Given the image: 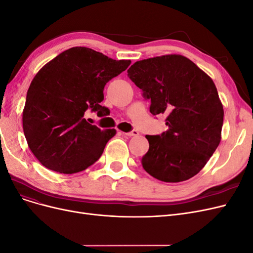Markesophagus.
<instances>
[{"mask_svg": "<svg viewBox=\"0 0 253 253\" xmlns=\"http://www.w3.org/2000/svg\"><path fill=\"white\" fill-rule=\"evenodd\" d=\"M124 135L126 136H128V137H132V136H138L139 135V132L136 131V129H133L132 132H128V133H124Z\"/></svg>", "mask_w": 253, "mask_h": 253, "instance_id": "obj_1", "label": "esophagus"}]
</instances>
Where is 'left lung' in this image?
Listing matches in <instances>:
<instances>
[{
  "instance_id": "obj_1",
  "label": "left lung",
  "mask_w": 253,
  "mask_h": 253,
  "mask_svg": "<svg viewBox=\"0 0 253 253\" xmlns=\"http://www.w3.org/2000/svg\"><path fill=\"white\" fill-rule=\"evenodd\" d=\"M127 76L151 99L153 115H168V131L147 135L142 168L165 182L200 172L221 139L224 109L213 80L185 56L164 55L135 62Z\"/></svg>"
}]
</instances>
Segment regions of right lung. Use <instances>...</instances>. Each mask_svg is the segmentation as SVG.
<instances>
[{
	"label": "right lung",
	"mask_w": 253,
	"mask_h": 253,
	"mask_svg": "<svg viewBox=\"0 0 253 253\" xmlns=\"http://www.w3.org/2000/svg\"><path fill=\"white\" fill-rule=\"evenodd\" d=\"M131 60H114L88 47H72L37 73L27 90L22 115L28 147L49 170L74 174L102 155L115 128L100 129L84 114L106 112L103 88L126 71Z\"/></svg>",
	"instance_id": "1"
}]
</instances>
